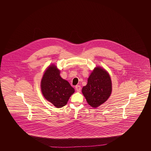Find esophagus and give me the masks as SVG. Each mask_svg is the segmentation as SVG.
Returning a JSON list of instances; mask_svg holds the SVG:
<instances>
[{"instance_id": "esophagus-1", "label": "esophagus", "mask_w": 151, "mask_h": 151, "mask_svg": "<svg viewBox=\"0 0 151 151\" xmlns=\"http://www.w3.org/2000/svg\"><path fill=\"white\" fill-rule=\"evenodd\" d=\"M75 89H76V90L77 92H80V91H81V86H79V85H77L76 86H75Z\"/></svg>"}]
</instances>
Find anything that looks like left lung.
<instances>
[{"instance_id": "1", "label": "left lung", "mask_w": 151, "mask_h": 151, "mask_svg": "<svg viewBox=\"0 0 151 151\" xmlns=\"http://www.w3.org/2000/svg\"><path fill=\"white\" fill-rule=\"evenodd\" d=\"M111 81L108 72L97 67L88 79L82 93L89 105L97 108L107 100L111 93Z\"/></svg>"}]
</instances>
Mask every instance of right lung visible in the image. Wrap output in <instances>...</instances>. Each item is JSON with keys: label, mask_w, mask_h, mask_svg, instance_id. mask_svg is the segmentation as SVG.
Returning <instances> with one entry per match:
<instances>
[{"label": "right lung", "mask_w": 151, "mask_h": 151, "mask_svg": "<svg viewBox=\"0 0 151 151\" xmlns=\"http://www.w3.org/2000/svg\"><path fill=\"white\" fill-rule=\"evenodd\" d=\"M41 86L45 98L57 108L65 106L75 92L70 83L60 76V71L54 65L45 72Z\"/></svg>", "instance_id": "right-lung-1"}]
</instances>
